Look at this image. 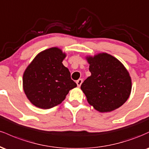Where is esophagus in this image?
<instances>
[{
	"label": "esophagus",
	"instance_id": "esophagus-1",
	"mask_svg": "<svg viewBox=\"0 0 149 149\" xmlns=\"http://www.w3.org/2000/svg\"><path fill=\"white\" fill-rule=\"evenodd\" d=\"M82 83H83V79H82V78H80V79H78V80L76 81L77 85H78V87H80V85H81Z\"/></svg>",
	"mask_w": 149,
	"mask_h": 149
}]
</instances>
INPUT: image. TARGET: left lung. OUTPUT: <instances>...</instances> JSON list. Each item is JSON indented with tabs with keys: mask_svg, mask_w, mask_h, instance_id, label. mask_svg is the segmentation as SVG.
I'll return each mask as SVG.
<instances>
[{
	"mask_svg": "<svg viewBox=\"0 0 149 149\" xmlns=\"http://www.w3.org/2000/svg\"><path fill=\"white\" fill-rule=\"evenodd\" d=\"M91 76L80 88L88 103L100 112L111 111L127 100L132 82L129 73L120 61L110 54L102 53L89 57Z\"/></svg>",
	"mask_w": 149,
	"mask_h": 149,
	"instance_id": "left-lung-1",
	"label": "left lung"
}]
</instances>
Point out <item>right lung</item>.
<instances>
[{
    "mask_svg": "<svg viewBox=\"0 0 149 149\" xmlns=\"http://www.w3.org/2000/svg\"><path fill=\"white\" fill-rule=\"evenodd\" d=\"M66 54L57 47L42 51L34 58L23 76L24 90L33 105L47 109L61 104L76 83L63 65Z\"/></svg>",
    "mask_w": 149,
    "mask_h": 149,
    "instance_id": "obj_1",
    "label": "right lung"
}]
</instances>
